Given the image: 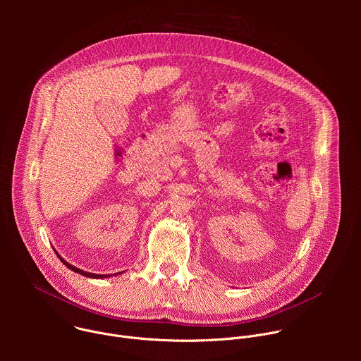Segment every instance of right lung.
I'll list each match as a JSON object with an SVG mask.
<instances>
[{"label":"right lung","mask_w":361,"mask_h":361,"mask_svg":"<svg viewBox=\"0 0 361 361\" xmlns=\"http://www.w3.org/2000/svg\"><path fill=\"white\" fill-rule=\"evenodd\" d=\"M59 255V254H57ZM60 257V255H59ZM60 260L70 269V270H73V271H75V273H78V274H82V276H85V277H90V279H106V277H110L109 274L106 276V274H94V273H87V271H82V270H80V269H77V267H74V266H71V264H68L63 257H60Z\"/></svg>","instance_id":"add662e5"}]
</instances>
